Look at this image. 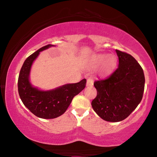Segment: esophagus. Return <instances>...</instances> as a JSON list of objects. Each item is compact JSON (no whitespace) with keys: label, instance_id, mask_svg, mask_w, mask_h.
<instances>
[{"label":"esophagus","instance_id":"obj_1","mask_svg":"<svg viewBox=\"0 0 157 157\" xmlns=\"http://www.w3.org/2000/svg\"><path fill=\"white\" fill-rule=\"evenodd\" d=\"M94 84V80H93V78H89L87 79V81H86V86H92V85Z\"/></svg>","mask_w":157,"mask_h":157}]
</instances>
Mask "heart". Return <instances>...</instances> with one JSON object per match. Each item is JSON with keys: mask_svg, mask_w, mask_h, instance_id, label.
<instances>
[{"mask_svg": "<svg viewBox=\"0 0 157 157\" xmlns=\"http://www.w3.org/2000/svg\"><path fill=\"white\" fill-rule=\"evenodd\" d=\"M105 57L106 56H105V55H96V56L93 57L91 62L94 65H99L101 63L103 62V61L105 59ZM116 61V58L113 56H110L109 57H108L105 63V70L106 71H109L115 65Z\"/></svg>", "mask_w": 157, "mask_h": 157, "instance_id": "b5f03b06", "label": "heart"}]
</instances>
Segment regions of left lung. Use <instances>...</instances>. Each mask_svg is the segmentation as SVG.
Segmentation results:
<instances>
[{"mask_svg": "<svg viewBox=\"0 0 157 157\" xmlns=\"http://www.w3.org/2000/svg\"><path fill=\"white\" fill-rule=\"evenodd\" d=\"M118 68L105 78L94 82L97 95L92 100L94 110L108 122L127 118L143 98L145 76L141 66L131 55L116 50Z\"/></svg>", "mask_w": 157, "mask_h": 157, "instance_id": "1", "label": "left lung"}]
</instances>
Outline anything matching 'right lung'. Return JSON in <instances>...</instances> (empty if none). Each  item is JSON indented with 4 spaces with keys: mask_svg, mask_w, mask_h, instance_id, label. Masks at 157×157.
Listing matches in <instances>:
<instances>
[{
    "mask_svg": "<svg viewBox=\"0 0 157 157\" xmlns=\"http://www.w3.org/2000/svg\"><path fill=\"white\" fill-rule=\"evenodd\" d=\"M51 44L39 48L25 60L18 79V91L23 105L34 115L44 119L57 118L67 110L73 98L86 86V79L75 84H67L50 91H40L33 87L29 81L31 66L39 52Z\"/></svg>",
    "mask_w": 157,
    "mask_h": 157,
    "instance_id": "1",
    "label": "right lung"
}]
</instances>
